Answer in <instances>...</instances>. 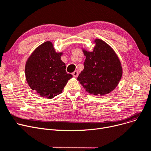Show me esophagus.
<instances>
[{"mask_svg": "<svg viewBox=\"0 0 151 151\" xmlns=\"http://www.w3.org/2000/svg\"><path fill=\"white\" fill-rule=\"evenodd\" d=\"M72 75H73V76L75 77V78H76L78 76V72L77 71H75L73 73H72Z\"/></svg>", "mask_w": 151, "mask_h": 151, "instance_id": "esophagus-1", "label": "esophagus"}]
</instances>
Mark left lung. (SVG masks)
Segmentation results:
<instances>
[{"label": "left lung", "mask_w": 151, "mask_h": 151, "mask_svg": "<svg viewBox=\"0 0 151 151\" xmlns=\"http://www.w3.org/2000/svg\"><path fill=\"white\" fill-rule=\"evenodd\" d=\"M94 43L92 52L82 49L86 59L77 80L88 93L104 96L117 86L123 70L119 57L108 44L99 39Z\"/></svg>", "instance_id": "8db88e82"}]
</instances>
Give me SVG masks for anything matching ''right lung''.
<instances>
[{
  "label": "right lung",
  "instance_id": "1",
  "mask_svg": "<svg viewBox=\"0 0 151 151\" xmlns=\"http://www.w3.org/2000/svg\"><path fill=\"white\" fill-rule=\"evenodd\" d=\"M63 54L56 52L52 42L46 41L36 47L27 60L26 80L41 97L52 99L62 93L73 77L65 70V63L61 60Z\"/></svg>",
  "mask_w": 151,
  "mask_h": 151
}]
</instances>
